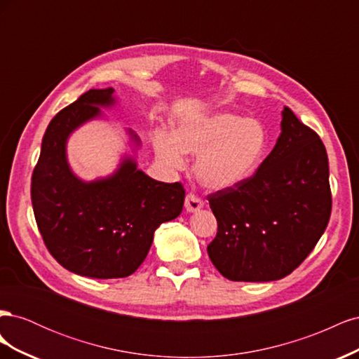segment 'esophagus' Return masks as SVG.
<instances>
[{
    "label": "esophagus",
    "instance_id": "34e87169",
    "mask_svg": "<svg viewBox=\"0 0 359 359\" xmlns=\"http://www.w3.org/2000/svg\"><path fill=\"white\" fill-rule=\"evenodd\" d=\"M184 206H186L187 212H198L201 208H203V202L198 196H194V194L190 193L186 196V202H184Z\"/></svg>",
    "mask_w": 359,
    "mask_h": 359
}]
</instances>
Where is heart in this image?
<instances>
[{
  "instance_id": "b5f03b06",
  "label": "heart",
  "mask_w": 359,
  "mask_h": 359,
  "mask_svg": "<svg viewBox=\"0 0 359 359\" xmlns=\"http://www.w3.org/2000/svg\"><path fill=\"white\" fill-rule=\"evenodd\" d=\"M268 147L269 136L262 123L231 112L181 119L172 136L157 133L154 137L157 157L170 169L184 168V154L198 156L196 177L214 191L235 189L252 178Z\"/></svg>"
}]
</instances>
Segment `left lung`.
<instances>
[{
	"instance_id": "left-lung-1",
	"label": "left lung",
	"mask_w": 359,
	"mask_h": 359,
	"mask_svg": "<svg viewBox=\"0 0 359 359\" xmlns=\"http://www.w3.org/2000/svg\"><path fill=\"white\" fill-rule=\"evenodd\" d=\"M217 235L208 256L232 281H274L306 259L331 215L328 156L289 107L262 165L241 186L208 196Z\"/></svg>"
}]
</instances>
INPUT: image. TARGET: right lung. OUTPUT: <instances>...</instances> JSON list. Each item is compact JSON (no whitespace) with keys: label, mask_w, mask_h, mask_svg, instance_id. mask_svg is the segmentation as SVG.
Here are the masks:
<instances>
[{"label":"right lung","mask_w":359,"mask_h":359,"mask_svg":"<svg viewBox=\"0 0 359 359\" xmlns=\"http://www.w3.org/2000/svg\"><path fill=\"white\" fill-rule=\"evenodd\" d=\"M114 88L90 90L49 123L32 172L31 201L50 255L72 273L91 278H123L144 262L157 227L181 214L180 182H160L124 154L114 173L94 181L74 175L67 140L85 123L103 118L116 104ZM132 151L140 139L127 130Z\"/></svg>","instance_id":"1"}]
</instances>
